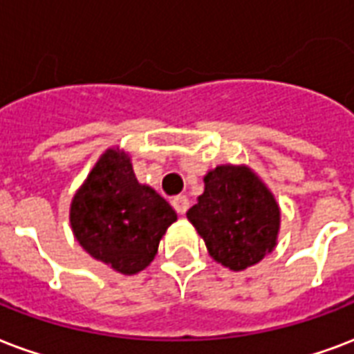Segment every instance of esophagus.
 I'll return each mask as SVG.
<instances>
[{"mask_svg": "<svg viewBox=\"0 0 354 354\" xmlns=\"http://www.w3.org/2000/svg\"><path fill=\"white\" fill-rule=\"evenodd\" d=\"M172 207L176 209V213L183 215L189 209V198L185 195H178L172 198Z\"/></svg>", "mask_w": 354, "mask_h": 354, "instance_id": "esophagus-1", "label": "esophagus"}]
</instances>
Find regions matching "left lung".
Returning a JSON list of instances; mask_svg holds the SVG:
<instances>
[{"label": "left lung", "instance_id": "1", "mask_svg": "<svg viewBox=\"0 0 354 354\" xmlns=\"http://www.w3.org/2000/svg\"><path fill=\"white\" fill-rule=\"evenodd\" d=\"M204 193L187 219L221 266L241 271L274 249L280 209L271 191L247 167L221 165L204 178Z\"/></svg>", "mask_w": 354, "mask_h": 354}]
</instances>
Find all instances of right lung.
Here are the masks:
<instances>
[{"label": "right lung", "instance_id": "1", "mask_svg": "<svg viewBox=\"0 0 354 354\" xmlns=\"http://www.w3.org/2000/svg\"><path fill=\"white\" fill-rule=\"evenodd\" d=\"M174 221L169 202L137 182L129 158L118 150L100 158L70 207L81 247L122 274L139 273L153 260Z\"/></svg>", "mask_w": 354, "mask_h": 354}]
</instances>
